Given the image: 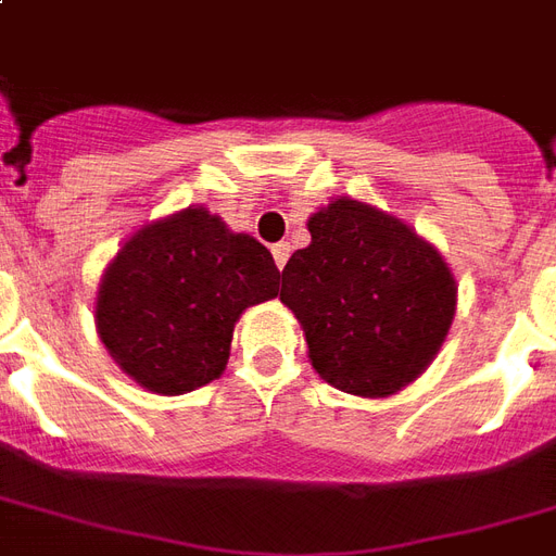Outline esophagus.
<instances>
[{
	"mask_svg": "<svg viewBox=\"0 0 556 556\" xmlns=\"http://www.w3.org/2000/svg\"><path fill=\"white\" fill-rule=\"evenodd\" d=\"M270 253H274V262H277V267L282 270L286 267V262H289V253H291V247L282 241V244H274L270 247Z\"/></svg>",
	"mask_w": 556,
	"mask_h": 556,
	"instance_id": "34e87169",
	"label": "esophagus"
}]
</instances>
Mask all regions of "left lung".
Instances as JSON below:
<instances>
[{
    "instance_id": "1",
    "label": "left lung",
    "mask_w": 556,
    "mask_h": 556,
    "mask_svg": "<svg viewBox=\"0 0 556 556\" xmlns=\"http://www.w3.org/2000/svg\"><path fill=\"white\" fill-rule=\"evenodd\" d=\"M309 247L282 267L279 300L294 312L324 382L389 397L430 368L456 315L445 256L401 217L332 197L306 220Z\"/></svg>"
}]
</instances>
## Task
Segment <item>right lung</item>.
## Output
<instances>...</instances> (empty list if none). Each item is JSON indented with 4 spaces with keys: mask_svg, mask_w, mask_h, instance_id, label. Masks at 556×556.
<instances>
[{
    "mask_svg": "<svg viewBox=\"0 0 556 556\" xmlns=\"http://www.w3.org/2000/svg\"><path fill=\"white\" fill-rule=\"evenodd\" d=\"M277 294L270 250L188 205L126 238L102 270L93 320L129 380L174 397L217 380L238 318Z\"/></svg>",
    "mask_w": 556,
    "mask_h": 556,
    "instance_id": "obj_1",
    "label": "right lung"
}]
</instances>
